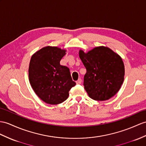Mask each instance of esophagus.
Listing matches in <instances>:
<instances>
[{
	"label": "esophagus",
	"instance_id": "34e87169",
	"mask_svg": "<svg viewBox=\"0 0 146 146\" xmlns=\"http://www.w3.org/2000/svg\"><path fill=\"white\" fill-rule=\"evenodd\" d=\"M82 83V80L80 79H79L76 81V84H80Z\"/></svg>",
	"mask_w": 146,
	"mask_h": 146
}]
</instances>
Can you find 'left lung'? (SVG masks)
I'll use <instances>...</instances> for the list:
<instances>
[{
	"label": "left lung",
	"mask_w": 146,
	"mask_h": 146,
	"mask_svg": "<svg viewBox=\"0 0 146 146\" xmlns=\"http://www.w3.org/2000/svg\"><path fill=\"white\" fill-rule=\"evenodd\" d=\"M79 57L87 70L84 85L89 97L105 101L115 95L124 81L121 58L105 46L96 47L87 53L80 50Z\"/></svg>",
	"instance_id": "1"
}]
</instances>
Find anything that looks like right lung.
Segmentation results:
<instances>
[{
	"instance_id": "add662e5",
	"label": "right lung",
	"mask_w": 146,
	"mask_h": 146,
	"mask_svg": "<svg viewBox=\"0 0 146 146\" xmlns=\"http://www.w3.org/2000/svg\"><path fill=\"white\" fill-rule=\"evenodd\" d=\"M66 51L48 46L31 58L28 69L30 83L35 94L46 104L57 105L64 102L70 88L76 84L68 67L60 64Z\"/></svg>"
}]
</instances>
